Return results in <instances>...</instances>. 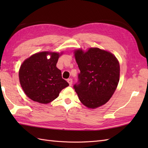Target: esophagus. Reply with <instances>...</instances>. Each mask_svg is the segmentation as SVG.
Instances as JSON below:
<instances>
[{
    "label": "esophagus",
    "mask_w": 148,
    "mask_h": 148,
    "mask_svg": "<svg viewBox=\"0 0 148 148\" xmlns=\"http://www.w3.org/2000/svg\"><path fill=\"white\" fill-rule=\"evenodd\" d=\"M67 82L69 83V85L71 86L72 84V79H67Z\"/></svg>",
    "instance_id": "obj_1"
}]
</instances>
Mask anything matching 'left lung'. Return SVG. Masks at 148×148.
Instances as JSON below:
<instances>
[{
  "label": "left lung",
  "mask_w": 148,
  "mask_h": 148,
  "mask_svg": "<svg viewBox=\"0 0 148 148\" xmlns=\"http://www.w3.org/2000/svg\"><path fill=\"white\" fill-rule=\"evenodd\" d=\"M80 72L74 88L81 103L88 108H97L109 101L119 80V64L115 56L97 48L87 52L75 51Z\"/></svg>",
  "instance_id": "obj_1"
}]
</instances>
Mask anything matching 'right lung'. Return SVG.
Masks as SVG:
<instances>
[{"mask_svg": "<svg viewBox=\"0 0 148 148\" xmlns=\"http://www.w3.org/2000/svg\"><path fill=\"white\" fill-rule=\"evenodd\" d=\"M49 54L48 59L47 55ZM59 53L43 51L25 60L19 71V79L25 93L35 102L48 103L58 97L69 84L56 67Z\"/></svg>", "mask_w": 148, "mask_h": 148, "instance_id": "right-lung-1", "label": "right lung"}]
</instances>
